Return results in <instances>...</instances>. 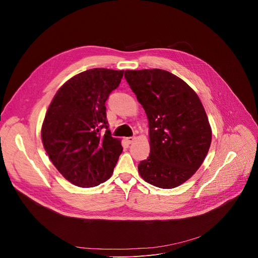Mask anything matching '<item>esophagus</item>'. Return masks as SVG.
I'll return each mask as SVG.
<instances>
[{
  "mask_svg": "<svg viewBox=\"0 0 258 258\" xmlns=\"http://www.w3.org/2000/svg\"><path fill=\"white\" fill-rule=\"evenodd\" d=\"M135 140H136V138H135V137H128V138H126V141H127V143H128V144H132Z\"/></svg>",
  "mask_w": 258,
  "mask_h": 258,
  "instance_id": "esophagus-1",
  "label": "esophagus"
}]
</instances>
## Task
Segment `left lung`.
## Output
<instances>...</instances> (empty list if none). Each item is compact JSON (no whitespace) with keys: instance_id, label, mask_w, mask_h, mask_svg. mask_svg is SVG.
Here are the masks:
<instances>
[{"instance_id":"1","label":"left lung","mask_w":258,"mask_h":258,"mask_svg":"<svg viewBox=\"0 0 258 258\" xmlns=\"http://www.w3.org/2000/svg\"><path fill=\"white\" fill-rule=\"evenodd\" d=\"M124 78L149 122L150 155L139 172L155 187L175 188L208 153L212 135L204 107L191 87L166 70H125Z\"/></svg>"}]
</instances>
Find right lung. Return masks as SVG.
Wrapping results in <instances>:
<instances>
[{"label": "right lung", "instance_id": "1", "mask_svg": "<svg viewBox=\"0 0 258 258\" xmlns=\"http://www.w3.org/2000/svg\"><path fill=\"white\" fill-rule=\"evenodd\" d=\"M123 70L93 68L68 80L56 93L42 126L44 148L71 183L92 188L106 181L122 152L108 130L105 102ZM106 128L104 134L100 130Z\"/></svg>", "mask_w": 258, "mask_h": 258}]
</instances>
